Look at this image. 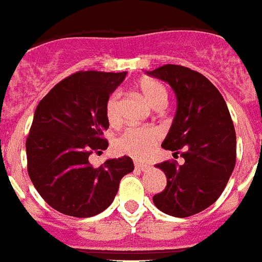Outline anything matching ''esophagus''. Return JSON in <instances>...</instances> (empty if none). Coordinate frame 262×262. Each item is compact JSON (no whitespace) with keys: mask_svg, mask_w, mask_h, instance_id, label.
<instances>
[{"mask_svg":"<svg viewBox=\"0 0 262 262\" xmlns=\"http://www.w3.org/2000/svg\"><path fill=\"white\" fill-rule=\"evenodd\" d=\"M135 165H136V168H137V169H140V171H148V169L150 168V165L144 164V163H137V161L135 163Z\"/></svg>","mask_w":262,"mask_h":262,"instance_id":"34e87169","label":"esophagus"}]
</instances>
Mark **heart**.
<instances>
[{
  "label": "heart",
  "mask_w": 262,
  "mask_h": 262,
  "mask_svg": "<svg viewBox=\"0 0 262 262\" xmlns=\"http://www.w3.org/2000/svg\"><path fill=\"white\" fill-rule=\"evenodd\" d=\"M137 90L145 98L152 107L160 110L168 103V90L161 82L152 78L141 79L136 84ZM121 95L120 93H113L107 98L105 106V114L112 126L120 124L121 121ZM160 135L153 127H138L130 126L118 137L116 146L121 152L127 153L129 156L145 160L150 156L155 145L159 141Z\"/></svg>",
  "instance_id": "heart-1"
}]
</instances>
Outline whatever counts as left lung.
<instances>
[{"mask_svg": "<svg viewBox=\"0 0 262 262\" xmlns=\"http://www.w3.org/2000/svg\"><path fill=\"white\" fill-rule=\"evenodd\" d=\"M173 89L178 110L161 146L180 156L156 164L167 187L153 203L168 215L186 218L203 211L221 196L235 165V130L230 113L214 84L188 67L165 64L148 72Z\"/></svg>", "mask_w": 262, "mask_h": 262, "instance_id": "obj_1", "label": "left lung"}]
</instances>
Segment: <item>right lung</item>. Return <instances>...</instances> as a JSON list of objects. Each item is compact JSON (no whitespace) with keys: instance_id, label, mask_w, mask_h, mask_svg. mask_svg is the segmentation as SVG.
I'll list each match as a JSON object with an SVG mask.
<instances>
[{"instance_id":"obj_1","label":"right lung","mask_w":262,"mask_h":262,"mask_svg":"<svg viewBox=\"0 0 262 262\" xmlns=\"http://www.w3.org/2000/svg\"><path fill=\"white\" fill-rule=\"evenodd\" d=\"M126 72L78 71L39 102L27 137L28 175L40 196L64 215L87 218L109 207L121 179L135 169L129 156L101 167L89 161L105 150L107 98Z\"/></svg>"}]
</instances>
